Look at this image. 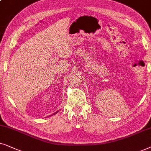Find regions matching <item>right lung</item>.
<instances>
[{"instance_id": "1", "label": "right lung", "mask_w": 151, "mask_h": 151, "mask_svg": "<svg viewBox=\"0 0 151 151\" xmlns=\"http://www.w3.org/2000/svg\"><path fill=\"white\" fill-rule=\"evenodd\" d=\"M58 112H59V110H58V111H57L56 112H55V113H54L53 114H52V115H54V114H56L57 113H58Z\"/></svg>"}]
</instances>
